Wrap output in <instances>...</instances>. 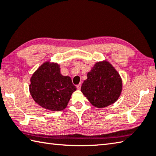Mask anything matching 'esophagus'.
<instances>
[{
  "label": "esophagus",
  "instance_id": "34e87169",
  "mask_svg": "<svg viewBox=\"0 0 156 156\" xmlns=\"http://www.w3.org/2000/svg\"><path fill=\"white\" fill-rule=\"evenodd\" d=\"M76 87H77V89H78V90H80V88H81V84H78V85L76 86Z\"/></svg>",
  "mask_w": 156,
  "mask_h": 156
}]
</instances>
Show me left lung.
I'll list each match as a JSON object with an SVG mask.
<instances>
[{"mask_svg":"<svg viewBox=\"0 0 156 156\" xmlns=\"http://www.w3.org/2000/svg\"><path fill=\"white\" fill-rule=\"evenodd\" d=\"M122 79L107 61L97 62L83 82L81 91L93 106L102 108L117 101L122 91Z\"/></svg>","mask_w":156,"mask_h":156,"instance_id":"left-lung-1","label":"left lung"}]
</instances>
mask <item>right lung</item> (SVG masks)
Returning <instances> with one entry per match:
<instances>
[{
    "label": "right lung",
    "mask_w": 156,
    "mask_h": 156,
    "mask_svg": "<svg viewBox=\"0 0 156 156\" xmlns=\"http://www.w3.org/2000/svg\"><path fill=\"white\" fill-rule=\"evenodd\" d=\"M60 66L46 61L30 78L29 91L35 102L51 111H61L76 90L69 76L61 73Z\"/></svg>",
    "instance_id": "1"
}]
</instances>
